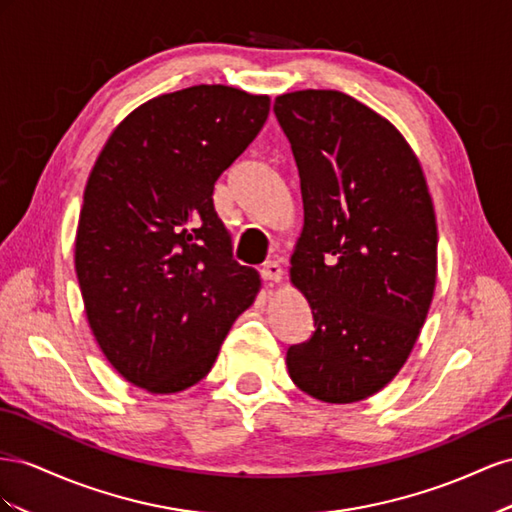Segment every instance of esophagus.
Segmentation results:
<instances>
[{
    "label": "esophagus",
    "mask_w": 512,
    "mask_h": 512,
    "mask_svg": "<svg viewBox=\"0 0 512 512\" xmlns=\"http://www.w3.org/2000/svg\"><path fill=\"white\" fill-rule=\"evenodd\" d=\"M259 272H261V279L268 281L270 285L272 283H279L283 279V270H281L279 264H276V261H266V264L261 266Z\"/></svg>",
    "instance_id": "34e87169"
}]
</instances>
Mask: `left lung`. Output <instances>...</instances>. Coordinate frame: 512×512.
I'll use <instances>...</instances> for the list:
<instances>
[{"instance_id": "obj_1", "label": "left lung", "mask_w": 512, "mask_h": 512, "mask_svg": "<svg viewBox=\"0 0 512 512\" xmlns=\"http://www.w3.org/2000/svg\"><path fill=\"white\" fill-rule=\"evenodd\" d=\"M294 152L304 225L289 279L315 332L287 349L294 384L354 403L401 371L437 276V225L425 173L386 118L337 90L274 100Z\"/></svg>"}]
</instances>
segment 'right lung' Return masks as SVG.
Listing matches in <instances>:
<instances>
[{
  "instance_id": "obj_1",
  "label": "right lung",
  "mask_w": 512,
  "mask_h": 512,
  "mask_svg": "<svg viewBox=\"0 0 512 512\" xmlns=\"http://www.w3.org/2000/svg\"><path fill=\"white\" fill-rule=\"evenodd\" d=\"M268 113V96L193 85L143 102L98 154L75 270L94 339L126 382L195 386L253 304L259 274L231 259L212 193Z\"/></svg>"
}]
</instances>
